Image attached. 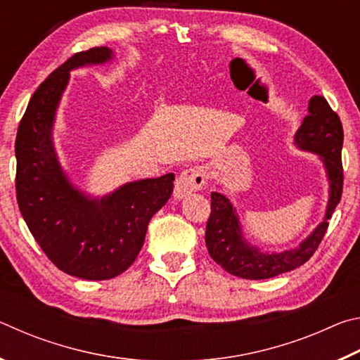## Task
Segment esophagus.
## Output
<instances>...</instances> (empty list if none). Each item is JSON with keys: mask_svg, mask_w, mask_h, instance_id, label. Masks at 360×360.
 Here are the masks:
<instances>
[{"mask_svg": "<svg viewBox=\"0 0 360 360\" xmlns=\"http://www.w3.org/2000/svg\"><path fill=\"white\" fill-rule=\"evenodd\" d=\"M206 169L203 167H191L182 169L174 182V197L184 198L192 192L202 191L206 186Z\"/></svg>", "mask_w": 360, "mask_h": 360, "instance_id": "obj_1", "label": "esophagus"}]
</instances>
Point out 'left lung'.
<instances>
[{
  "label": "left lung",
  "mask_w": 360,
  "mask_h": 360,
  "mask_svg": "<svg viewBox=\"0 0 360 360\" xmlns=\"http://www.w3.org/2000/svg\"><path fill=\"white\" fill-rule=\"evenodd\" d=\"M308 111L309 114L303 119L295 135V144L300 149L319 154L324 162L330 182L326 219L298 248L283 254H264L243 240L238 217L229 198L222 193L211 192V214L205 233L206 248L212 260L230 275L245 279H266L295 270L309 260L324 240L328 219L343 193V125L324 96H313Z\"/></svg>",
  "instance_id": "left-lung-1"
}]
</instances>
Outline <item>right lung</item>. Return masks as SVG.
<instances>
[{"label": "right lung", "mask_w": 360, "mask_h": 360, "mask_svg": "<svg viewBox=\"0 0 360 360\" xmlns=\"http://www.w3.org/2000/svg\"><path fill=\"white\" fill-rule=\"evenodd\" d=\"M111 53L92 47L51 72L30 100L15 138L17 203L30 231L58 270L92 281L119 276L135 262L150 217L172 197L174 181L168 173L92 200L60 168L52 125L70 70L105 63Z\"/></svg>", "instance_id": "right-lung-1"}]
</instances>
